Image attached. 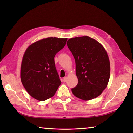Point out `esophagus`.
Returning a JSON list of instances; mask_svg holds the SVG:
<instances>
[{
  "instance_id": "1",
  "label": "esophagus",
  "mask_w": 133,
  "mask_h": 133,
  "mask_svg": "<svg viewBox=\"0 0 133 133\" xmlns=\"http://www.w3.org/2000/svg\"><path fill=\"white\" fill-rule=\"evenodd\" d=\"M63 82H67V77H64V78H63Z\"/></svg>"
}]
</instances>
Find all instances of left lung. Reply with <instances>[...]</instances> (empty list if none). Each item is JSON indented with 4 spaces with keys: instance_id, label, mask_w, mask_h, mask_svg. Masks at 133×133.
Returning <instances> with one entry per match:
<instances>
[{
    "instance_id": "obj_1",
    "label": "left lung",
    "mask_w": 133,
    "mask_h": 133,
    "mask_svg": "<svg viewBox=\"0 0 133 133\" xmlns=\"http://www.w3.org/2000/svg\"><path fill=\"white\" fill-rule=\"evenodd\" d=\"M67 47L75 61L78 83L71 89L76 97L84 101L99 96L108 84L110 64L106 50L100 43L88 36L67 41Z\"/></svg>"
}]
</instances>
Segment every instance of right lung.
<instances>
[{
  "mask_svg": "<svg viewBox=\"0 0 133 133\" xmlns=\"http://www.w3.org/2000/svg\"><path fill=\"white\" fill-rule=\"evenodd\" d=\"M67 40L55 37L42 39L31 44L25 51L21 79L27 92L35 99L43 101L52 97L61 85L54 57Z\"/></svg>",
  "mask_w": 133,
  "mask_h": 133,
  "instance_id": "obj_1",
  "label": "right lung"
}]
</instances>
